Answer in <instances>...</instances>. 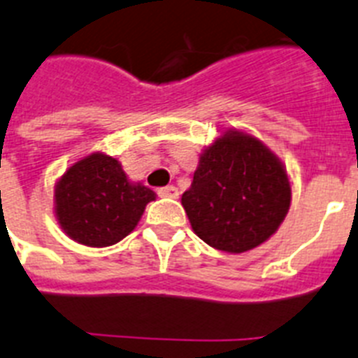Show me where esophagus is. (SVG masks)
I'll use <instances>...</instances> for the list:
<instances>
[{"instance_id":"esophagus-1","label":"esophagus","mask_w":358,"mask_h":358,"mask_svg":"<svg viewBox=\"0 0 358 358\" xmlns=\"http://www.w3.org/2000/svg\"><path fill=\"white\" fill-rule=\"evenodd\" d=\"M158 194L162 199H178V189L174 185H167V187L158 189Z\"/></svg>"}]
</instances>
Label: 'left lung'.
Wrapping results in <instances>:
<instances>
[{"instance_id": "8db88e82", "label": "left lung", "mask_w": 358, "mask_h": 358, "mask_svg": "<svg viewBox=\"0 0 358 358\" xmlns=\"http://www.w3.org/2000/svg\"><path fill=\"white\" fill-rule=\"evenodd\" d=\"M292 185L283 162L254 134L224 129L200 152L191 187L182 194L191 228L228 254L254 250L285 220Z\"/></svg>"}]
</instances>
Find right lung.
Returning <instances> with one entry per match:
<instances>
[{
  "mask_svg": "<svg viewBox=\"0 0 358 358\" xmlns=\"http://www.w3.org/2000/svg\"><path fill=\"white\" fill-rule=\"evenodd\" d=\"M152 200L156 193L141 182H132L119 159L92 152L57 180L53 213L69 239L104 248L132 234Z\"/></svg>",
  "mask_w": 358,
  "mask_h": 358,
  "instance_id": "add662e5",
  "label": "right lung"
}]
</instances>
